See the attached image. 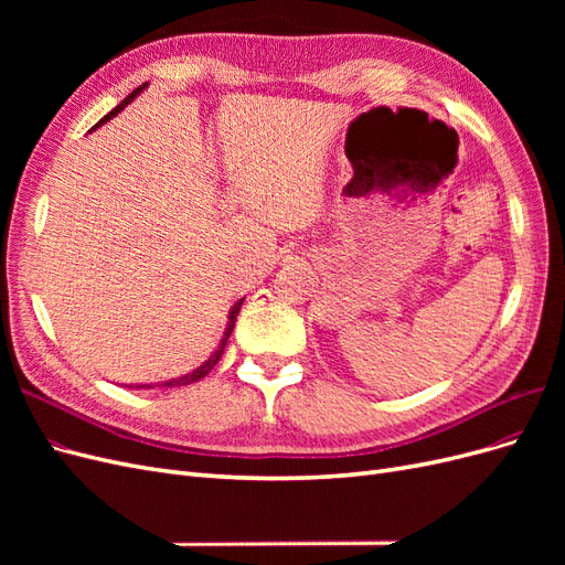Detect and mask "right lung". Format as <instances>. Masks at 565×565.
Returning <instances> with one entry per match:
<instances>
[{"label": "right lung", "mask_w": 565, "mask_h": 565, "mask_svg": "<svg viewBox=\"0 0 565 565\" xmlns=\"http://www.w3.org/2000/svg\"><path fill=\"white\" fill-rule=\"evenodd\" d=\"M148 87V82L146 84H141V87L139 89H134L125 100H122V104H119V106H115L108 115H104V117H100L98 119V122L92 127V131L94 129H98V127H104L106 122H110V119L115 117V115H119V113H122L129 104H131V100L136 98V96H139L143 89ZM243 301H245V297L243 299H237L233 306H231V311H228V322H226V330H224V337H221V341H218V347L210 353V358H207V361H204L200 367H195V370H191V372H188V374H181V377H174V380H167V382H158V386H185V384H193V382H200L202 377H204V374H210V370L218 363V358L221 355H224V349H226V344H228V337H231V332H233V328H235V318H237V313H241V306H243ZM152 386H156V384H131L129 388H152Z\"/></svg>", "instance_id": "obj_1"}]
</instances>
